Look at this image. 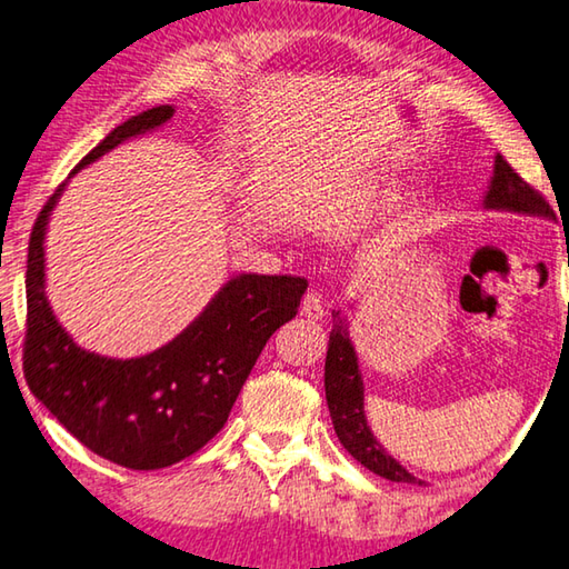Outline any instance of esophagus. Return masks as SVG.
<instances>
[{"mask_svg": "<svg viewBox=\"0 0 569 569\" xmlns=\"http://www.w3.org/2000/svg\"><path fill=\"white\" fill-rule=\"evenodd\" d=\"M302 315L309 319H321L325 317V302H321V297L317 292H309L302 299Z\"/></svg>", "mask_w": 569, "mask_h": 569, "instance_id": "1", "label": "esophagus"}]
</instances>
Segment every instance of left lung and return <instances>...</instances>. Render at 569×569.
I'll use <instances>...</instances> for the list:
<instances>
[{"instance_id":"1","label":"left lung","mask_w":569,"mask_h":569,"mask_svg":"<svg viewBox=\"0 0 569 569\" xmlns=\"http://www.w3.org/2000/svg\"><path fill=\"white\" fill-rule=\"evenodd\" d=\"M483 208L518 212V216L530 218H555L548 200H545L538 190H532L525 183L502 156H496V166H492L490 183L483 196ZM325 391L331 423H335V431L341 446H345L363 468H369L371 473H377L386 480H393V483H423V480H418L413 473H409L399 460L383 451V446L377 441V436H373L367 423L359 359L349 339L347 317L341 315L339 309L331 312L329 349L325 363Z\"/></svg>"}]
</instances>
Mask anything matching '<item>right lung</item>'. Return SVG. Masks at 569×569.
Instances as JSON below:
<instances>
[{"mask_svg":"<svg viewBox=\"0 0 569 569\" xmlns=\"http://www.w3.org/2000/svg\"><path fill=\"white\" fill-rule=\"evenodd\" d=\"M156 106L116 126L71 170L173 118ZM67 183L47 200L29 240L24 377L31 393L79 441L131 470L168 468L200 451L224 426L242 383L270 339L297 315L305 277L234 274L180 335L151 353L113 359L81 349L47 299L44 240Z\"/></svg>","mask_w":569,"mask_h":569,"instance_id":"obj_1","label":"right lung"}]
</instances>
